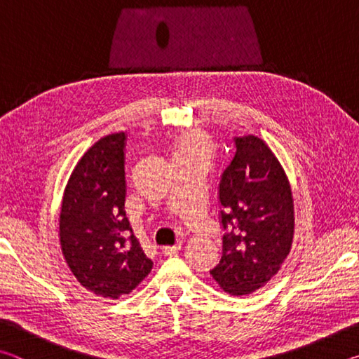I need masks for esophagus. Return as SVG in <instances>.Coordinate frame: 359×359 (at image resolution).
I'll return each mask as SVG.
<instances>
[{"mask_svg": "<svg viewBox=\"0 0 359 359\" xmlns=\"http://www.w3.org/2000/svg\"><path fill=\"white\" fill-rule=\"evenodd\" d=\"M180 248H182V244L179 242V244H175V245H166V247H163V248H161V253L166 255V257H171V255L177 253V252L180 250Z\"/></svg>", "mask_w": 359, "mask_h": 359, "instance_id": "esophagus-1", "label": "esophagus"}]
</instances>
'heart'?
<instances>
[{"mask_svg":"<svg viewBox=\"0 0 359 359\" xmlns=\"http://www.w3.org/2000/svg\"><path fill=\"white\" fill-rule=\"evenodd\" d=\"M217 141L210 133L193 130L180 136L172 145V163H198L208 168L217 154Z\"/></svg>","mask_w":359,"mask_h":359,"instance_id":"obj_1","label":"heart"}]
</instances>
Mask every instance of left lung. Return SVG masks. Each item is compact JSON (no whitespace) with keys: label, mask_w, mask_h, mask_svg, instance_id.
Instances as JSON below:
<instances>
[{"label":"left lung","mask_w":359,"mask_h":359,"mask_svg":"<svg viewBox=\"0 0 359 359\" xmlns=\"http://www.w3.org/2000/svg\"><path fill=\"white\" fill-rule=\"evenodd\" d=\"M236 155L218 185L222 259L210 276L233 296L250 294L274 277L291 250L293 194L280 163L257 136L234 137Z\"/></svg>","instance_id":"1"}]
</instances>
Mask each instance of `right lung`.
Returning <instances> with one entry per match:
<instances>
[{"mask_svg":"<svg viewBox=\"0 0 359 359\" xmlns=\"http://www.w3.org/2000/svg\"><path fill=\"white\" fill-rule=\"evenodd\" d=\"M125 142V133H114L85 151L60 212V245L71 272L109 299L130 294L154 266L126 218Z\"/></svg>","mask_w":359,"mask_h":359,"instance_id":"1","label":"right lung"}]
</instances>
